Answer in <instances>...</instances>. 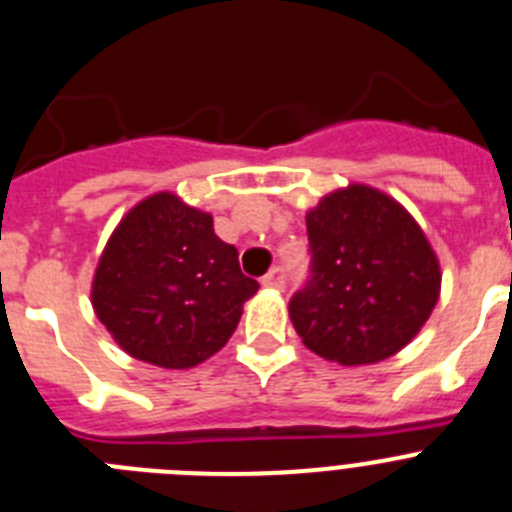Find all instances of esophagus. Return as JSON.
Returning <instances> with one entry per match:
<instances>
[{"mask_svg": "<svg viewBox=\"0 0 512 512\" xmlns=\"http://www.w3.org/2000/svg\"><path fill=\"white\" fill-rule=\"evenodd\" d=\"M261 284H264V287H271V289H284V284H287V274H284L282 266H274V269H271L269 274L261 279Z\"/></svg>", "mask_w": 512, "mask_h": 512, "instance_id": "1", "label": "esophagus"}]
</instances>
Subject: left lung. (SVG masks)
Segmentation results:
<instances>
[{"label": "left lung", "instance_id": "1", "mask_svg": "<svg viewBox=\"0 0 512 512\" xmlns=\"http://www.w3.org/2000/svg\"><path fill=\"white\" fill-rule=\"evenodd\" d=\"M310 277L289 318L310 351L377 364L415 338L441 289L436 253L405 207L364 184L307 212Z\"/></svg>", "mask_w": 512, "mask_h": 512}]
</instances>
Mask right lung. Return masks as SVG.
Masks as SVG:
<instances>
[{"instance_id": "obj_1", "label": "right lung", "mask_w": 512, "mask_h": 512, "mask_svg": "<svg viewBox=\"0 0 512 512\" xmlns=\"http://www.w3.org/2000/svg\"><path fill=\"white\" fill-rule=\"evenodd\" d=\"M256 289L212 217L161 192L135 205L107 241L92 305L122 351L189 369L228 343Z\"/></svg>"}]
</instances>
